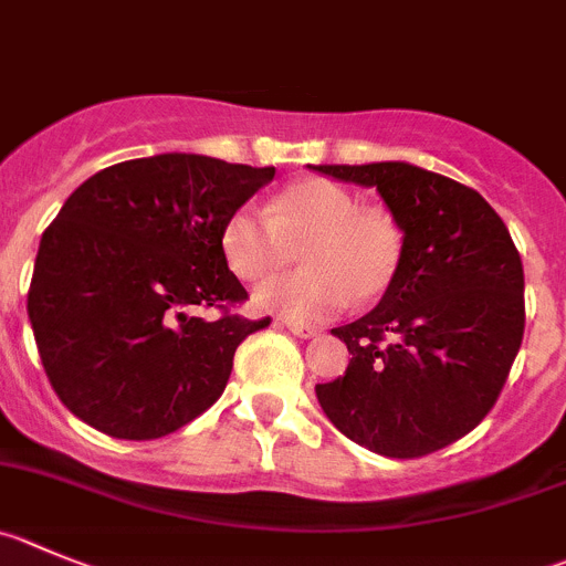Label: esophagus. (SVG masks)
<instances>
[{"mask_svg":"<svg viewBox=\"0 0 566 566\" xmlns=\"http://www.w3.org/2000/svg\"><path fill=\"white\" fill-rule=\"evenodd\" d=\"M284 326H287L290 332H293L295 337H301V340H310V337L318 335V326H310V324H295V321H284Z\"/></svg>","mask_w":566,"mask_h":566,"instance_id":"esophagus-1","label":"esophagus"}]
</instances>
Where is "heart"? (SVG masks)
<instances>
[{
	"instance_id": "heart-1",
	"label": "heart",
	"mask_w": 566,
	"mask_h": 566,
	"mask_svg": "<svg viewBox=\"0 0 566 566\" xmlns=\"http://www.w3.org/2000/svg\"><path fill=\"white\" fill-rule=\"evenodd\" d=\"M301 248L310 271L273 279L256 290L265 313L295 324H321L355 301L388 293L402 265L405 237L390 214L360 209L357 198L324 178L290 184L265 214L234 211L223 226V253L245 282L284 271Z\"/></svg>"
}]
</instances>
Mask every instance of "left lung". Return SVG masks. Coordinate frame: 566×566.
<instances>
[{
	"label": "left lung",
	"instance_id": "left-lung-1",
	"mask_svg": "<svg viewBox=\"0 0 566 566\" xmlns=\"http://www.w3.org/2000/svg\"><path fill=\"white\" fill-rule=\"evenodd\" d=\"M377 187L405 234L402 265L377 307L332 329L348 368L315 385L332 424L385 458L450 447L485 419L525 335V273L483 195L405 161L321 164Z\"/></svg>",
	"mask_w": 566,
	"mask_h": 566
}]
</instances>
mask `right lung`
<instances>
[{
    "instance_id": "right-lung-1",
    "label": "right lung",
    "mask_w": 566,
    "mask_h": 566,
    "mask_svg": "<svg viewBox=\"0 0 566 566\" xmlns=\"http://www.w3.org/2000/svg\"><path fill=\"white\" fill-rule=\"evenodd\" d=\"M276 167L161 153L105 167L46 226L28 293L57 399L111 438L153 441L218 402L234 352L271 318L223 253L226 220ZM221 310L200 319L198 308Z\"/></svg>"
}]
</instances>
